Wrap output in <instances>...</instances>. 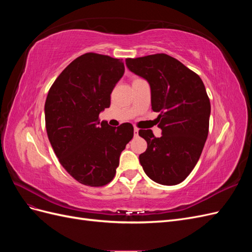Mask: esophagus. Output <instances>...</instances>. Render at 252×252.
<instances>
[{
	"label": "esophagus",
	"mask_w": 252,
	"mask_h": 252,
	"mask_svg": "<svg viewBox=\"0 0 252 252\" xmlns=\"http://www.w3.org/2000/svg\"><path fill=\"white\" fill-rule=\"evenodd\" d=\"M133 132H134V136H138V134H139V128H136V127H135Z\"/></svg>",
	"instance_id": "esophagus-1"
}]
</instances>
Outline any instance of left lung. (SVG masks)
Listing matches in <instances>:
<instances>
[{"instance_id":"obj_1","label":"left lung","mask_w":252,"mask_h":252,"mask_svg":"<svg viewBox=\"0 0 252 252\" xmlns=\"http://www.w3.org/2000/svg\"><path fill=\"white\" fill-rule=\"evenodd\" d=\"M128 69L146 79L152 110L159 112L157 138L150 129L139 131L147 149L140 163L148 177L162 185L184 181L201 157L209 131L210 101L202 79L166 53L126 59Z\"/></svg>"}]
</instances>
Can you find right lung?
I'll use <instances>...</instances> for the list:
<instances>
[{"label":"right lung","mask_w":252,"mask_h":252,"mask_svg":"<svg viewBox=\"0 0 252 252\" xmlns=\"http://www.w3.org/2000/svg\"><path fill=\"white\" fill-rule=\"evenodd\" d=\"M120 59L87 52L60 73L45 102V125L59 162L83 185L102 187L116 175L121 152L133 138L130 123L100 126L98 114L124 74Z\"/></svg>","instance_id":"right-lung-1"}]
</instances>
